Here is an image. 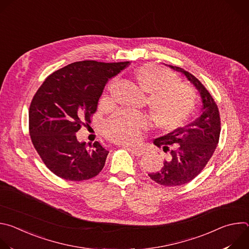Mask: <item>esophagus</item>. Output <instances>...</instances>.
<instances>
[{"mask_svg": "<svg viewBox=\"0 0 249 249\" xmlns=\"http://www.w3.org/2000/svg\"><path fill=\"white\" fill-rule=\"evenodd\" d=\"M124 148H126L127 150H129L133 155L135 156H142L144 154V150L143 149H140V148H132V147H128V146H124Z\"/></svg>", "mask_w": 249, "mask_h": 249, "instance_id": "esophagus-1", "label": "esophagus"}]
</instances>
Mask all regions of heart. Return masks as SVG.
I'll return each mask as SVG.
<instances>
[{
	"label": "heart",
	"mask_w": 249,
	"mask_h": 249,
	"mask_svg": "<svg viewBox=\"0 0 249 249\" xmlns=\"http://www.w3.org/2000/svg\"><path fill=\"white\" fill-rule=\"evenodd\" d=\"M135 78L142 89L149 93L148 106L157 125L166 131L178 128L190 115L196 99L193 88L179 83L172 71L156 64L140 67ZM114 81L109 85L112 88ZM151 125L150 117L142 112L122 110L103 125V133L116 143L135 144L142 131Z\"/></svg>",
	"instance_id": "1"
}]
</instances>
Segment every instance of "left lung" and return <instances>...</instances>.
I'll return each instance as SVG.
<instances>
[{
    "label": "left lung",
    "mask_w": 249,
    "mask_h": 249,
    "mask_svg": "<svg viewBox=\"0 0 249 249\" xmlns=\"http://www.w3.org/2000/svg\"><path fill=\"white\" fill-rule=\"evenodd\" d=\"M168 67L185 75L199 90L203 103L195 121L154 141L165 156L161 169L149 176L158 184L170 187L190 182L204 169L219 143L221 119L215 100L201 82L182 68Z\"/></svg>",
    "instance_id": "left-lung-1"
}]
</instances>
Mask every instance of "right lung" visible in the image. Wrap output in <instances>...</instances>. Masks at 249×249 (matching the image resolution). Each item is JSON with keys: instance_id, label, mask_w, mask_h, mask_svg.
Listing matches in <instances>:
<instances>
[{"instance_id": "right-lung-1", "label": "right lung", "mask_w": 249, "mask_h": 249, "mask_svg": "<svg viewBox=\"0 0 249 249\" xmlns=\"http://www.w3.org/2000/svg\"><path fill=\"white\" fill-rule=\"evenodd\" d=\"M129 62L86 60L69 64L48 76L29 106V134L45 165L69 181H83L103 168L108 151L98 142L87 146L76 133L90 123L107 81Z\"/></svg>"}]
</instances>
